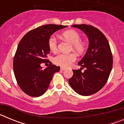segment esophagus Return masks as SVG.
Masks as SVG:
<instances>
[{"label": "esophagus", "instance_id": "obj_1", "mask_svg": "<svg viewBox=\"0 0 124 124\" xmlns=\"http://www.w3.org/2000/svg\"><path fill=\"white\" fill-rule=\"evenodd\" d=\"M60 70H61V71H64V70H66L64 68H63V67H61V68H60Z\"/></svg>", "mask_w": 124, "mask_h": 124}]
</instances>
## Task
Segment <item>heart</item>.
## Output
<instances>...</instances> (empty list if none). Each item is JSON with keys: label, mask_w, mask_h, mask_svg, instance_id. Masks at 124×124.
I'll list each match as a JSON object with an SVG mask.
<instances>
[{"label": "heart", "mask_w": 124, "mask_h": 124, "mask_svg": "<svg viewBox=\"0 0 124 124\" xmlns=\"http://www.w3.org/2000/svg\"><path fill=\"white\" fill-rule=\"evenodd\" d=\"M64 40L72 44L73 50L78 54H82L86 49V43L81 40V35L77 31L70 30L62 33ZM48 46L51 51H55L58 49V40L54 35L50 37L48 40ZM76 56L73 53L63 54L59 53L54 58V62L63 67H68L75 61Z\"/></svg>", "instance_id": "heart-1"}]
</instances>
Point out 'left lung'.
Returning <instances> with one entry per match:
<instances>
[{"label":"left lung","mask_w":124,"mask_h":124,"mask_svg":"<svg viewBox=\"0 0 124 124\" xmlns=\"http://www.w3.org/2000/svg\"><path fill=\"white\" fill-rule=\"evenodd\" d=\"M72 27L84 31L89 43L87 52L78 63L81 70H73L69 84L79 94L90 96L100 91L107 83L113 64L112 54L108 40L99 29L85 24ZM84 68L85 70L82 72Z\"/></svg>","instance_id":"left-lung-1"}]
</instances>
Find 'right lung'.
Instances as JSON below:
<instances>
[{"label":"right lung","mask_w":124,"mask_h":124,"mask_svg":"<svg viewBox=\"0 0 124 124\" xmlns=\"http://www.w3.org/2000/svg\"><path fill=\"white\" fill-rule=\"evenodd\" d=\"M66 25H43L28 31L22 38L14 58V72L20 89L28 96L39 97L48 88L53 74L60 66L51 64L43 69L41 63L47 61L50 51L49 38L53 33L66 28Z\"/></svg>","instance_id":"1"}]
</instances>
